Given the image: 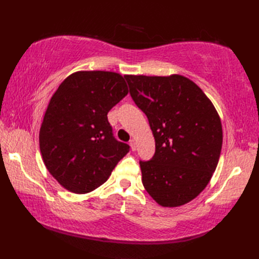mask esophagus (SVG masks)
I'll use <instances>...</instances> for the list:
<instances>
[{
	"label": "esophagus",
	"mask_w": 259,
	"mask_h": 259,
	"mask_svg": "<svg viewBox=\"0 0 259 259\" xmlns=\"http://www.w3.org/2000/svg\"><path fill=\"white\" fill-rule=\"evenodd\" d=\"M129 145H130V147H131V150H133V151H136V149H137L136 140H135V139H131V140L129 141Z\"/></svg>",
	"instance_id": "34e87169"
}]
</instances>
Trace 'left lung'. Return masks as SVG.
I'll use <instances>...</instances> for the list:
<instances>
[{
	"mask_svg": "<svg viewBox=\"0 0 259 259\" xmlns=\"http://www.w3.org/2000/svg\"><path fill=\"white\" fill-rule=\"evenodd\" d=\"M124 78L156 141L153 157L139 161L142 185L159 205H185L205 189L217 167L223 129L216 109L183 75Z\"/></svg>",
	"mask_w": 259,
	"mask_h": 259,
	"instance_id": "1",
	"label": "left lung"
}]
</instances>
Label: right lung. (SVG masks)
<instances>
[{
  "label": "right lung",
  "instance_id": "1",
  "mask_svg": "<svg viewBox=\"0 0 259 259\" xmlns=\"http://www.w3.org/2000/svg\"><path fill=\"white\" fill-rule=\"evenodd\" d=\"M128 95L123 76L80 71L54 92L43 118L40 150L58 183L87 194L106 183L130 147L113 137L107 114Z\"/></svg>",
  "mask_w": 259,
  "mask_h": 259
}]
</instances>
